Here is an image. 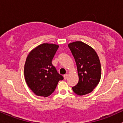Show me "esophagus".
I'll return each instance as SVG.
<instances>
[{
	"label": "esophagus",
	"mask_w": 123,
	"mask_h": 123,
	"mask_svg": "<svg viewBox=\"0 0 123 123\" xmlns=\"http://www.w3.org/2000/svg\"><path fill=\"white\" fill-rule=\"evenodd\" d=\"M64 80H67V78H68V75L67 74H65L64 75Z\"/></svg>",
	"instance_id": "1"
}]
</instances>
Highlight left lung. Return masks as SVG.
I'll return each instance as SVG.
<instances>
[{"mask_svg": "<svg viewBox=\"0 0 123 123\" xmlns=\"http://www.w3.org/2000/svg\"><path fill=\"white\" fill-rule=\"evenodd\" d=\"M75 61L79 77L78 84L72 90L78 95L91 92L101 77L99 57L95 50L84 42L76 41L68 44Z\"/></svg>", "mask_w": 123, "mask_h": 123, "instance_id": "1", "label": "left lung"}]
</instances>
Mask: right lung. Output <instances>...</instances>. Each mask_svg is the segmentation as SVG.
Masks as SVG:
<instances>
[{
  "instance_id": "obj_1",
  "label": "right lung",
  "mask_w": 123,
  "mask_h": 123,
  "mask_svg": "<svg viewBox=\"0 0 123 123\" xmlns=\"http://www.w3.org/2000/svg\"><path fill=\"white\" fill-rule=\"evenodd\" d=\"M58 48L56 44L42 43L32 49L27 56L25 78L32 92L38 96L48 97L55 91L59 81L64 79L52 64Z\"/></svg>"
}]
</instances>
